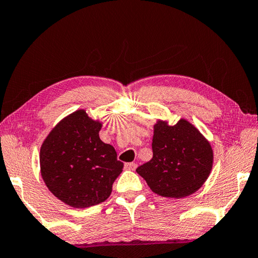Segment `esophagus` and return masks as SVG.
I'll use <instances>...</instances> for the list:
<instances>
[{
    "mask_svg": "<svg viewBox=\"0 0 258 258\" xmlns=\"http://www.w3.org/2000/svg\"><path fill=\"white\" fill-rule=\"evenodd\" d=\"M136 168H137V164L134 163V162H130V163L124 164V169H126V170L134 171V170H136Z\"/></svg>",
    "mask_w": 258,
    "mask_h": 258,
    "instance_id": "esophagus-1",
    "label": "esophagus"
}]
</instances>
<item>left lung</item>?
I'll return each instance as SVG.
<instances>
[{
	"label": "left lung",
	"instance_id": "1",
	"mask_svg": "<svg viewBox=\"0 0 258 258\" xmlns=\"http://www.w3.org/2000/svg\"><path fill=\"white\" fill-rule=\"evenodd\" d=\"M152 148L153 159L136 171L157 195L187 197L209 178L213 151L206 138L187 120H179L174 125L157 121Z\"/></svg>",
	"mask_w": 258,
	"mask_h": 258
}]
</instances>
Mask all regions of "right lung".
<instances>
[{
  "mask_svg": "<svg viewBox=\"0 0 258 258\" xmlns=\"http://www.w3.org/2000/svg\"><path fill=\"white\" fill-rule=\"evenodd\" d=\"M102 123L85 110L61 120L40 147V173L54 196L76 209L106 201L123 169L110 144L99 139Z\"/></svg>",
  "mask_w": 258,
  "mask_h": 258,
  "instance_id": "1",
  "label": "right lung"
}]
</instances>
